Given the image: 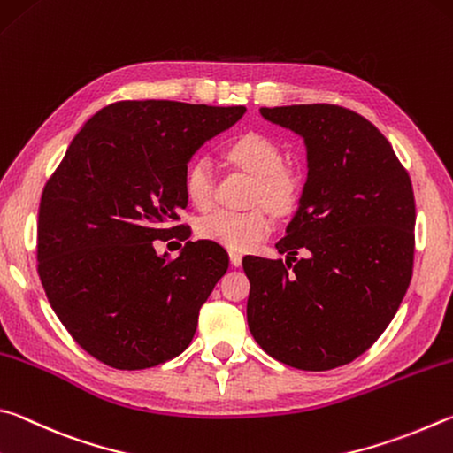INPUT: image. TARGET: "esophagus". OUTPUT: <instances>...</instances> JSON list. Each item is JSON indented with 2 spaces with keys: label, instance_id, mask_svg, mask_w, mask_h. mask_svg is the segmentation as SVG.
<instances>
[{
  "label": "esophagus",
  "instance_id": "esophagus-1",
  "mask_svg": "<svg viewBox=\"0 0 453 453\" xmlns=\"http://www.w3.org/2000/svg\"><path fill=\"white\" fill-rule=\"evenodd\" d=\"M228 258H231V265L233 266H241L242 265V255H241V252L231 250V252H228Z\"/></svg>",
  "mask_w": 453,
  "mask_h": 453
}]
</instances>
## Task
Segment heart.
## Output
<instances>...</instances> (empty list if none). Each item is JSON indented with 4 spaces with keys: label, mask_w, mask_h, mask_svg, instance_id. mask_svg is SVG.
Instances as JSON below:
<instances>
[{
    "label": "heart",
    "mask_w": 453,
    "mask_h": 453,
    "mask_svg": "<svg viewBox=\"0 0 453 453\" xmlns=\"http://www.w3.org/2000/svg\"><path fill=\"white\" fill-rule=\"evenodd\" d=\"M226 157L241 169L257 177L255 203H265L271 209L284 212L296 203L300 195V174L292 166L282 165L279 142L263 133H244L226 147ZM185 193L198 209L211 206L214 196V177L209 158L196 157L187 166ZM273 220L265 209L226 211L219 209L196 222V233L228 247L231 250H249L271 233Z\"/></svg>",
    "instance_id": "1"
}]
</instances>
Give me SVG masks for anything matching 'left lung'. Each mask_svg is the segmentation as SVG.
Segmentation results:
<instances>
[{
    "label": "left lung",
    "mask_w": 453,
    "mask_h": 453,
    "mask_svg": "<svg viewBox=\"0 0 453 453\" xmlns=\"http://www.w3.org/2000/svg\"><path fill=\"white\" fill-rule=\"evenodd\" d=\"M260 115L304 139L308 177L276 242L287 263L242 260L250 334L292 368L344 366L376 342L410 287L411 180L384 134L350 109L316 103Z\"/></svg>",
    "instance_id": "1"
}]
</instances>
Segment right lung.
<instances>
[{
    "label": "right lung",
    "instance_id": "right-lung-1",
    "mask_svg": "<svg viewBox=\"0 0 453 453\" xmlns=\"http://www.w3.org/2000/svg\"><path fill=\"white\" fill-rule=\"evenodd\" d=\"M244 113L119 101L71 141L39 203L37 273L53 312L93 358L142 370L187 350L228 257L217 242L188 241L169 258L153 241L185 231L171 222L187 209L188 161Z\"/></svg>",
    "mask_w": 453,
    "mask_h": 453
}]
</instances>
